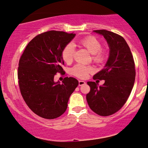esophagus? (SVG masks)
<instances>
[{
	"instance_id": "esophagus-1",
	"label": "esophagus",
	"mask_w": 148,
	"mask_h": 148,
	"mask_svg": "<svg viewBox=\"0 0 148 148\" xmlns=\"http://www.w3.org/2000/svg\"><path fill=\"white\" fill-rule=\"evenodd\" d=\"M86 84V82L84 81H82V80H79V86H83L84 84Z\"/></svg>"
}]
</instances>
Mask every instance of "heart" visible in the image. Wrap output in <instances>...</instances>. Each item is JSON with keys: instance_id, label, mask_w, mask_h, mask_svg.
I'll return each mask as SVG.
<instances>
[{"instance_id": "1", "label": "heart", "mask_w": 148, "mask_h": 148, "mask_svg": "<svg viewBox=\"0 0 148 148\" xmlns=\"http://www.w3.org/2000/svg\"><path fill=\"white\" fill-rule=\"evenodd\" d=\"M74 43H69L66 45L62 51V58L66 62H71L74 57ZM79 45L88 50L92 55L93 61L97 63L103 62L106 58V53L101 49V44L97 38L89 36L79 41ZM93 71L91 66H86L82 64H77L72 68V73L79 78H85L89 73Z\"/></svg>"}]
</instances>
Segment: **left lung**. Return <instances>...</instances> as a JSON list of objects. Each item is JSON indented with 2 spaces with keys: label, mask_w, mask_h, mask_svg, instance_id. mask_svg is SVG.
Returning <instances> with one entry per match:
<instances>
[{
  "label": "left lung",
  "mask_w": 148,
  "mask_h": 148,
  "mask_svg": "<svg viewBox=\"0 0 148 148\" xmlns=\"http://www.w3.org/2000/svg\"><path fill=\"white\" fill-rule=\"evenodd\" d=\"M103 36L109 48V55L104 69L93 79H104L102 86L88 82L90 91L86 95L89 107L100 116L115 113L125 105L134 84L136 71L134 58L125 39L107 30H94Z\"/></svg>",
  "instance_id": "obj_1"
}]
</instances>
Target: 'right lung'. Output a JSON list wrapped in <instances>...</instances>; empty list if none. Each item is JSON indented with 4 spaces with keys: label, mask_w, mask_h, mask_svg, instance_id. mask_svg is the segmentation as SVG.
Here are the masks:
<instances>
[{
    "label": "right lung",
    "mask_w": 148,
    "mask_h": 148,
    "mask_svg": "<svg viewBox=\"0 0 148 148\" xmlns=\"http://www.w3.org/2000/svg\"><path fill=\"white\" fill-rule=\"evenodd\" d=\"M76 34L49 31L27 44L19 61L18 78L21 94L32 111L42 118L53 119L66 111L70 96L78 81L66 77L55 82L57 72H64L62 51Z\"/></svg>",
    "instance_id": "1"
}]
</instances>
